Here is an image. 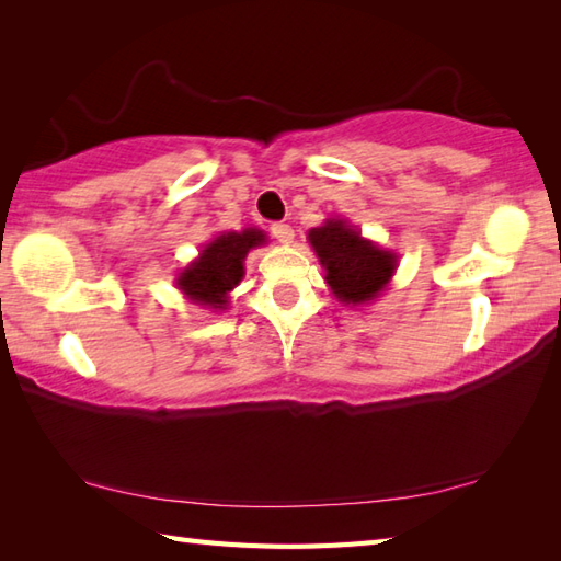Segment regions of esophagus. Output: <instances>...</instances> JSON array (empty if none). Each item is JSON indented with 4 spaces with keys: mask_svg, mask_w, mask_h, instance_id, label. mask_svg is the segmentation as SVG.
Wrapping results in <instances>:
<instances>
[{
    "mask_svg": "<svg viewBox=\"0 0 561 561\" xmlns=\"http://www.w3.org/2000/svg\"><path fill=\"white\" fill-rule=\"evenodd\" d=\"M270 233L277 238L279 243H284V245H289V243H294V229L289 224H282V221H277V224H272L270 226Z\"/></svg>",
    "mask_w": 561,
    "mask_h": 561,
    "instance_id": "esophagus-1",
    "label": "esophagus"
}]
</instances>
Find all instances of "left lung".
<instances>
[{
    "label": "left lung",
    "instance_id": "obj_1",
    "mask_svg": "<svg viewBox=\"0 0 561 561\" xmlns=\"http://www.w3.org/2000/svg\"><path fill=\"white\" fill-rule=\"evenodd\" d=\"M320 265L325 267V282L337 301L359 306L378 299L386 289L398 255L378 248L344 219H328L323 226L308 231Z\"/></svg>",
    "mask_w": 561,
    "mask_h": 561
}]
</instances>
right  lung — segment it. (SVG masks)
<instances>
[{
	"label": "right lung",
	"mask_w": 561,
	"mask_h": 561,
	"mask_svg": "<svg viewBox=\"0 0 561 561\" xmlns=\"http://www.w3.org/2000/svg\"><path fill=\"white\" fill-rule=\"evenodd\" d=\"M267 243L260 229L226 231L202 250L199 257L178 274V289L190 301L214 308L229 306V291L243 279V260L250 250Z\"/></svg>",
	"instance_id": "add662e5"
}]
</instances>
